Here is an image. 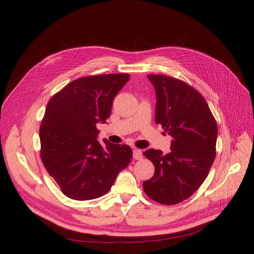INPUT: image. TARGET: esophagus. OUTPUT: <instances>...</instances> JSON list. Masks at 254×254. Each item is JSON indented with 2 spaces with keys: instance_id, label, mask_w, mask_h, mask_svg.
I'll use <instances>...</instances> for the list:
<instances>
[{
  "instance_id": "1",
  "label": "esophagus",
  "mask_w": 254,
  "mask_h": 254,
  "mask_svg": "<svg viewBox=\"0 0 254 254\" xmlns=\"http://www.w3.org/2000/svg\"><path fill=\"white\" fill-rule=\"evenodd\" d=\"M132 155H134L135 159H141L143 157V153L140 149H134V151H132Z\"/></svg>"
}]
</instances>
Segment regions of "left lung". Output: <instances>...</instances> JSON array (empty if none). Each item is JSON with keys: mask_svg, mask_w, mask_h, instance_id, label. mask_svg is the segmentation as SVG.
<instances>
[{"mask_svg": "<svg viewBox=\"0 0 254 254\" xmlns=\"http://www.w3.org/2000/svg\"><path fill=\"white\" fill-rule=\"evenodd\" d=\"M155 95V123L172 137L171 151L148 149L143 154L153 163L152 178L143 189L153 201L178 204L202 185L214 162L217 125L205 99L181 80L147 75Z\"/></svg>", "mask_w": 254, "mask_h": 254, "instance_id": "left-lung-1", "label": "left lung"}]
</instances>
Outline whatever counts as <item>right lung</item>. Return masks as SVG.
Segmentation results:
<instances>
[{
  "mask_svg": "<svg viewBox=\"0 0 254 254\" xmlns=\"http://www.w3.org/2000/svg\"><path fill=\"white\" fill-rule=\"evenodd\" d=\"M128 74L79 78L53 96L40 127L42 163L63 193L88 201L111 189L132 157L128 145L98 140L97 124H106L115 96Z\"/></svg>",
  "mask_w": 254,
  "mask_h": 254,
  "instance_id": "add662e5",
  "label": "right lung"
}]
</instances>
